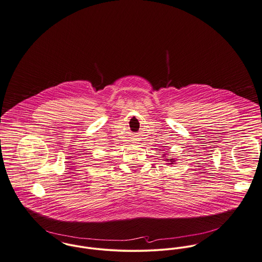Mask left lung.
<instances>
[{
	"label": "left lung",
	"mask_w": 262,
	"mask_h": 262,
	"mask_svg": "<svg viewBox=\"0 0 262 262\" xmlns=\"http://www.w3.org/2000/svg\"><path fill=\"white\" fill-rule=\"evenodd\" d=\"M165 160H166V161H168V162H169V163H168V164H173V162H175V160H174V159H172V158H166V159H165Z\"/></svg>",
	"instance_id": "left-lung-1"
}]
</instances>
